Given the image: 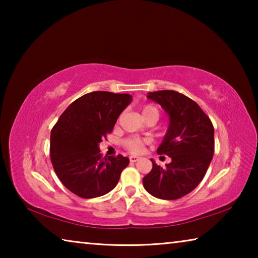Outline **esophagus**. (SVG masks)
<instances>
[{
	"instance_id": "obj_1",
	"label": "esophagus",
	"mask_w": 258,
	"mask_h": 258,
	"mask_svg": "<svg viewBox=\"0 0 258 258\" xmlns=\"http://www.w3.org/2000/svg\"><path fill=\"white\" fill-rule=\"evenodd\" d=\"M139 160H140V157H138V156H131L130 157L131 163H137V161H139Z\"/></svg>"
}]
</instances>
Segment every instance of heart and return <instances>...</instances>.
<instances>
[{
  "label": "heart",
  "instance_id": "obj_1",
  "mask_svg": "<svg viewBox=\"0 0 258 258\" xmlns=\"http://www.w3.org/2000/svg\"><path fill=\"white\" fill-rule=\"evenodd\" d=\"M142 115L143 117H148V116H155L158 119L159 117V111L155 106H151V104H148V106H145L142 109ZM145 145L146 141L145 140L138 139V138H131L124 141V147L127 149L128 151L133 152V154H141L145 149Z\"/></svg>",
  "mask_w": 258,
  "mask_h": 258
}]
</instances>
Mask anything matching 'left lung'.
Returning <instances> with one entry per match:
<instances>
[{
  "instance_id": "obj_1",
  "label": "left lung",
  "mask_w": 258,
  "mask_h": 258,
  "mask_svg": "<svg viewBox=\"0 0 258 258\" xmlns=\"http://www.w3.org/2000/svg\"><path fill=\"white\" fill-rule=\"evenodd\" d=\"M148 99L160 104L168 115V127L159 155H167L166 167L156 165L143 177V186L151 196L175 200L197 186L207 172L214 155V127L211 119L194 100L175 91L149 92Z\"/></svg>"
}]
</instances>
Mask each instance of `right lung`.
<instances>
[{"instance_id":"add662e5","label":"right lung","mask_w":258,"mask_h":258,"mask_svg":"<svg viewBox=\"0 0 258 258\" xmlns=\"http://www.w3.org/2000/svg\"><path fill=\"white\" fill-rule=\"evenodd\" d=\"M131 102L130 94L87 93L69 104L52 128L51 163L62 184L78 197L110 192L128 165L130 159L121 155L102 158L99 145Z\"/></svg>"}]
</instances>
